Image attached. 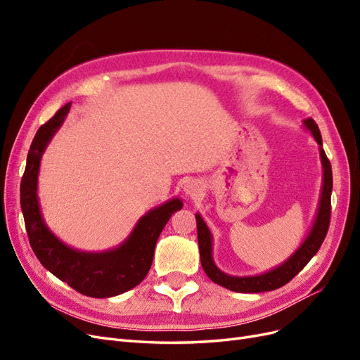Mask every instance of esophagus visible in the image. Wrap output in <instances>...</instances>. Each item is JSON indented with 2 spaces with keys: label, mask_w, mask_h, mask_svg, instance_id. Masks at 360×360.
Here are the masks:
<instances>
[{
  "label": "esophagus",
  "mask_w": 360,
  "mask_h": 360,
  "mask_svg": "<svg viewBox=\"0 0 360 360\" xmlns=\"http://www.w3.org/2000/svg\"><path fill=\"white\" fill-rule=\"evenodd\" d=\"M201 191H202V186H201V183L197 180H188L183 186V192H184V195H188V197H195V195Z\"/></svg>",
  "instance_id": "1"
}]
</instances>
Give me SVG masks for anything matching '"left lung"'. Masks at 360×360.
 <instances>
[{
    "mask_svg": "<svg viewBox=\"0 0 360 360\" xmlns=\"http://www.w3.org/2000/svg\"><path fill=\"white\" fill-rule=\"evenodd\" d=\"M304 129H308L314 139L317 141L320 148V159L323 167V184H321V193L319 201L317 214H315L314 224L311 226V231L308 233L307 238L302 242V245L294 250L292 255L287 258L284 263L278 267L264 271L261 275L254 276H233L224 274V271L214 264L212 249H213V236L209 230V226L204 222L200 213L195 214L197 219V230H198V246H200V257H201V266L214 284L225 287L236 292H263L276 290L282 285H285L299 271L309 263V259L319 252V249L324 240L326 234L329 230L330 224V195H332V167L330 162L326 156L323 150V141L319 126L315 124L312 118L303 120Z\"/></svg>",
    "mask_w": 360,
    "mask_h": 360,
    "instance_id": "left-lung-1",
    "label": "left lung"
}]
</instances>
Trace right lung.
Instances as JSON below:
<instances>
[{"label": "right lung", "mask_w": 360, "mask_h": 360, "mask_svg": "<svg viewBox=\"0 0 360 360\" xmlns=\"http://www.w3.org/2000/svg\"><path fill=\"white\" fill-rule=\"evenodd\" d=\"M70 105H64L48 123L40 126L32 139L20 181V209L30 245L43 267L84 296L114 297L136 287L147 276L163 226L174 212L181 209L183 202L172 198L151 209L139 217L122 245L103 252H85L61 242L41 216L37 180L41 155L66 120Z\"/></svg>", "instance_id": "obj_1"}]
</instances>
